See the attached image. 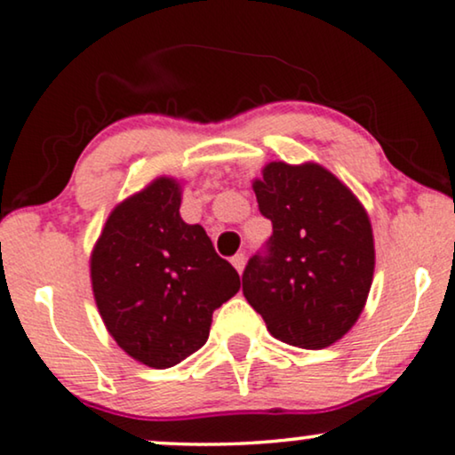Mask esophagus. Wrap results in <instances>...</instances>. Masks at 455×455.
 Listing matches in <instances>:
<instances>
[{
	"instance_id": "1",
	"label": "esophagus",
	"mask_w": 455,
	"mask_h": 455,
	"mask_svg": "<svg viewBox=\"0 0 455 455\" xmlns=\"http://www.w3.org/2000/svg\"><path fill=\"white\" fill-rule=\"evenodd\" d=\"M244 263H246V257H244V253H238V255H234V257H232V266L236 267V272H238V274H243V270H244Z\"/></svg>"
}]
</instances>
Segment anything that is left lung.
I'll return each mask as SVG.
<instances>
[{
    "mask_svg": "<svg viewBox=\"0 0 455 455\" xmlns=\"http://www.w3.org/2000/svg\"><path fill=\"white\" fill-rule=\"evenodd\" d=\"M272 221L266 255H253L243 293L274 338L321 350L355 327L373 283V229L361 200L316 164L270 162L253 181Z\"/></svg>",
    "mask_w": 455,
    "mask_h": 455,
    "instance_id": "8db88e82",
    "label": "left lung"
}]
</instances>
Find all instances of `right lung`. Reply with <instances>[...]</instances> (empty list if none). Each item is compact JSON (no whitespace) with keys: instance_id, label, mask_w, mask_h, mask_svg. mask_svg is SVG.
Wrapping results in <instances>:
<instances>
[{"instance_id":"add662e5","label":"right lung","mask_w":455,"mask_h":455,"mask_svg":"<svg viewBox=\"0 0 455 455\" xmlns=\"http://www.w3.org/2000/svg\"><path fill=\"white\" fill-rule=\"evenodd\" d=\"M181 181L156 177L114 206L91 253L94 301L134 361L168 369L206 344L212 312L240 291L204 228L181 219Z\"/></svg>"}]
</instances>
